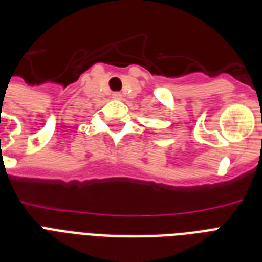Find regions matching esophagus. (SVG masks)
I'll use <instances>...</instances> for the list:
<instances>
[{
	"instance_id": "34e87169",
	"label": "esophagus",
	"mask_w": 262,
	"mask_h": 262,
	"mask_svg": "<svg viewBox=\"0 0 262 262\" xmlns=\"http://www.w3.org/2000/svg\"><path fill=\"white\" fill-rule=\"evenodd\" d=\"M113 98H114V99H121V98H122V95L119 94V92H115V94H113Z\"/></svg>"
}]
</instances>
